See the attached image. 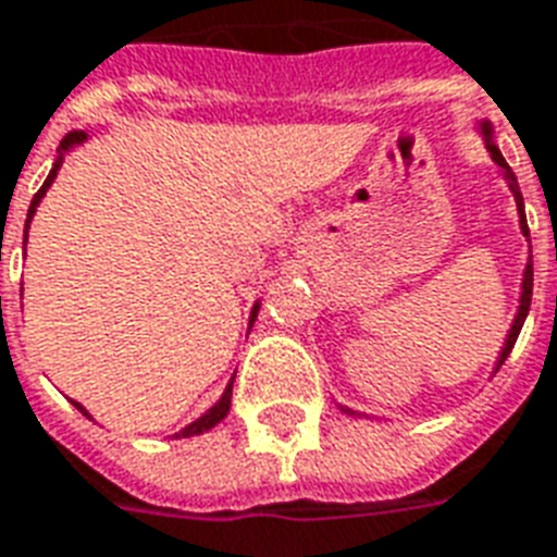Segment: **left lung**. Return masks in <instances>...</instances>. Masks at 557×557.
I'll return each instance as SVG.
<instances>
[{
    "label": "left lung",
    "mask_w": 557,
    "mask_h": 557,
    "mask_svg": "<svg viewBox=\"0 0 557 557\" xmlns=\"http://www.w3.org/2000/svg\"><path fill=\"white\" fill-rule=\"evenodd\" d=\"M479 135H482L484 146H487V152H491L493 164L499 166V173H502V178H505V184H508V190L513 194V202H517V214H520V232H522V237L529 240V223H525V208H522L520 184H517V175H513L511 166L505 164V158H502L499 146L493 144V125L487 123V120H482V123H479ZM529 252H532V240H529ZM532 287H534V270H532V255H529V261H525V270H522L520 305H517V317H513L511 329H508V334H505V343H502V352H499V358H496V367H493V373H496L502 363H505V358L511 355L513 343H517V337H520L522 323H525V317H529V308H532ZM343 411L352 413V417H361V413L352 411V408H346V405H343Z\"/></svg>",
    "instance_id": "obj_1"
}]
</instances>
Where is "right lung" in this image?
Returning <instances> with one entry per match:
<instances>
[{
	"label": "right lung",
	"mask_w": 557,
	"mask_h": 557,
	"mask_svg": "<svg viewBox=\"0 0 557 557\" xmlns=\"http://www.w3.org/2000/svg\"><path fill=\"white\" fill-rule=\"evenodd\" d=\"M85 140H87V132H70V135H66L64 140H61V146H58L55 164H52V170H49V175H46L44 187L37 190L35 199H32V205H28V216H25V232H23V246H25V240H28V223L35 220L37 205L44 202L46 190H49V187H52V182H55V178H58V170H61V164H64V154L73 152L75 146H82V144H85ZM258 311H261V299H258V302L252 305V313H249V329H252V323H255V320H258ZM232 384H234V379L228 384H225L223 396H220V399H216V403L211 405V408H208V411H205L202 417H199V420H194V422H190V425H184L182 432H175L173 437H194V434L211 432L216 422H223L225 413H228V408H232ZM73 405H75V408H78V411L85 413L87 420H94V417L87 413L85 405H82V403H73Z\"/></svg>",
	"instance_id": "add662e5"
}]
</instances>
